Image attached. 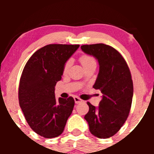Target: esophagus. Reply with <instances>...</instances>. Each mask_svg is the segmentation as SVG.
Returning <instances> with one entry per match:
<instances>
[{"label": "esophagus", "mask_w": 154, "mask_h": 154, "mask_svg": "<svg viewBox=\"0 0 154 154\" xmlns=\"http://www.w3.org/2000/svg\"><path fill=\"white\" fill-rule=\"evenodd\" d=\"M74 99H75V103H77V104L80 103H82V102H83V100L82 99H80V98H79V97H77V96L74 97Z\"/></svg>", "instance_id": "esophagus-1"}]
</instances>
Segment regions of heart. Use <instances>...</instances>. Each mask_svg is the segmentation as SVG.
<instances>
[{
	"mask_svg": "<svg viewBox=\"0 0 154 154\" xmlns=\"http://www.w3.org/2000/svg\"><path fill=\"white\" fill-rule=\"evenodd\" d=\"M79 61H80L81 63H82V66L84 68H86V67L90 66H96V62H95V60L93 59V57L89 55H82L81 56L80 59H79ZM72 65V60L71 59H69L68 61L65 63L64 66H63V73L66 74L68 72L69 69L70 68Z\"/></svg>",
	"mask_w": 154,
	"mask_h": 154,
	"instance_id": "1",
	"label": "heart"
}]
</instances>
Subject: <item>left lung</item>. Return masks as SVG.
<instances>
[{
	"instance_id": "8db88e82",
	"label": "left lung",
	"mask_w": 154,
	"mask_h": 154,
	"mask_svg": "<svg viewBox=\"0 0 154 154\" xmlns=\"http://www.w3.org/2000/svg\"><path fill=\"white\" fill-rule=\"evenodd\" d=\"M81 49L98 60L99 72L93 88L103 94L98 107L88 102L89 111L85 119L92 135L109 138L119 131L129 116L133 96L131 74L122 56L110 45H83Z\"/></svg>"
}]
</instances>
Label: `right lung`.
Returning a JSON list of instances; mask_svg holds the SVG:
<instances>
[{
    "mask_svg": "<svg viewBox=\"0 0 154 154\" xmlns=\"http://www.w3.org/2000/svg\"><path fill=\"white\" fill-rule=\"evenodd\" d=\"M79 45L50 44L33 54L26 62L19 87V106L33 131L45 138L58 137L64 130L75 106L72 97L55 98L65 63Z\"/></svg>",
    "mask_w": 154,
    "mask_h": 154,
    "instance_id": "add662e5",
    "label": "right lung"
}]
</instances>
